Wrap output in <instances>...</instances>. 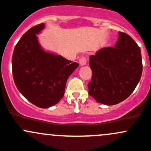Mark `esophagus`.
<instances>
[{
    "label": "esophagus",
    "mask_w": 151,
    "mask_h": 151,
    "mask_svg": "<svg viewBox=\"0 0 151 151\" xmlns=\"http://www.w3.org/2000/svg\"><path fill=\"white\" fill-rule=\"evenodd\" d=\"M79 63H80V65L81 66L86 65V63H87L86 58V57H84V56L81 57V58L80 59V60H79Z\"/></svg>",
    "instance_id": "obj_1"
}]
</instances>
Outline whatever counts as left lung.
Returning <instances> with one entry per match:
<instances>
[{
  "label": "left lung",
  "instance_id": "1",
  "mask_svg": "<svg viewBox=\"0 0 151 151\" xmlns=\"http://www.w3.org/2000/svg\"><path fill=\"white\" fill-rule=\"evenodd\" d=\"M89 66L90 96L100 104H119L132 94L142 77L140 47L129 35L118 32L115 47H103L91 55Z\"/></svg>",
  "mask_w": 151,
  "mask_h": 151
}]
</instances>
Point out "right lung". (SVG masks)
<instances>
[{"label": "right lung", "instance_id": "right-lung-1", "mask_svg": "<svg viewBox=\"0 0 151 151\" xmlns=\"http://www.w3.org/2000/svg\"><path fill=\"white\" fill-rule=\"evenodd\" d=\"M44 28L42 23L22 36L14 49L12 67L22 95L38 107L48 108L64 96L66 81L79 64L42 49L37 34Z\"/></svg>", "mask_w": 151, "mask_h": 151}]
</instances>
